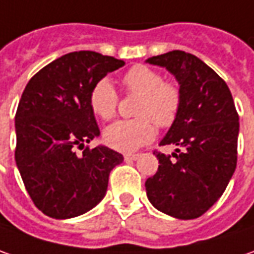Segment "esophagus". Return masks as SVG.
<instances>
[{
	"mask_svg": "<svg viewBox=\"0 0 254 254\" xmlns=\"http://www.w3.org/2000/svg\"><path fill=\"white\" fill-rule=\"evenodd\" d=\"M140 157V154H125V160L130 162V160H137Z\"/></svg>",
	"mask_w": 254,
	"mask_h": 254,
	"instance_id": "esophagus-1",
	"label": "esophagus"
}]
</instances>
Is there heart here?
Instances as JSON below:
<instances>
[{
	"label": "heart",
	"mask_w": 254,
	"mask_h": 254,
	"mask_svg": "<svg viewBox=\"0 0 254 254\" xmlns=\"http://www.w3.org/2000/svg\"><path fill=\"white\" fill-rule=\"evenodd\" d=\"M127 91L140 95L136 115L140 118L121 119L104 130V140L110 147L130 153L140 146L152 142L154 127L150 119L160 127L174 124L181 107V92L174 84L164 83L163 75L146 66L132 67L124 75ZM118 94L108 78H102L90 92V108L101 119L115 115Z\"/></svg>",
	"instance_id": "b5f03b06"
}]
</instances>
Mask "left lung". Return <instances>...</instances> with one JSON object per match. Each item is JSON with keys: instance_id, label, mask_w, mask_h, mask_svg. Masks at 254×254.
<instances>
[{"instance_id": "8db88e82", "label": "left lung", "mask_w": 254, "mask_h": 254, "mask_svg": "<svg viewBox=\"0 0 254 254\" xmlns=\"http://www.w3.org/2000/svg\"><path fill=\"white\" fill-rule=\"evenodd\" d=\"M146 63L174 75L181 92L177 119L160 140L177 149L154 152L160 166L146 180V194L163 214L194 219L221 198L235 173L239 117L226 83L197 56L173 50Z\"/></svg>"}]
</instances>
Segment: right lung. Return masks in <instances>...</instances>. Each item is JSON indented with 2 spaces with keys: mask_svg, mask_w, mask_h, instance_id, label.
<instances>
[{
  "mask_svg": "<svg viewBox=\"0 0 254 254\" xmlns=\"http://www.w3.org/2000/svg\"><path fill=\"white\" fill-rule=\"evenodd\" d=\"M124 60L83 50L59 57L32 77L15 117V162L33 204L55 219L83 215L105 197L111 170L124 156L98 144L90 108L92 87Z\"/></svg>",
  "mask_w": 254,
  "mask_h": 254,
  "instance_id": "obj_1",
  "label": "right lung"
}]
</instances>
